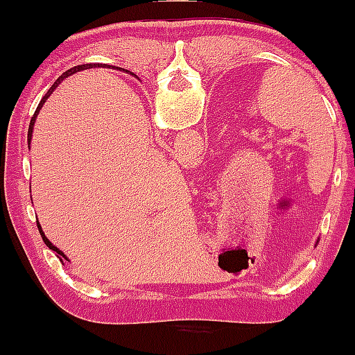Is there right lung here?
<instances>
[{
  "label": "right lung",
  "instance_id": "add662e5",
  "mask_svg": "<svg viewBox=\"0 0 355 355\" xmlns=\"http://www.w3.org/2000/svg\"><path fill=\"white\" fill-rule=\"evenodd\" d=\"M93 67H100V63H98V64H93V63H88V64H80V67L70 68V70H68V71H64V73H63V75H61V76H60V78H58V80H56V81H55V83H53V85H51V88H50V89H48V93H46V95H44V96H43V98H42V101H40V105H38V108H36L35 115H33V116H31V123H30V128H28V138H30V140H31V137H33V125H35V121H36V116H38L40 110H42V107H43V105H44V101H46V100H48V96H50V95H51V93H53V92H55V89H56V87H58V85H60V83H61V81H63L64 78H68V76H71V75H73V73H76V71H81V70H88V68H93ZM108 68H110V64H108ZM130 75H132V73H130ZM135 76H137V75H135ZM137 78H138V76H137ZM36 225H38L40 235H42L43 242H44V243H46V247H48V248H51V250H53V252H55V254H56V257H58V259H60V262H61V263H63V262H67V260H68V257H67V255H64V254H63V252H61L58 247H55V245H53V243L50 242V240H48V239H46V235H44V232L42 230V225H40V222H38V220H36Z\"/></svg>",
  "mask_w": 355,
  "mask_h": 355
}]
</instances>
